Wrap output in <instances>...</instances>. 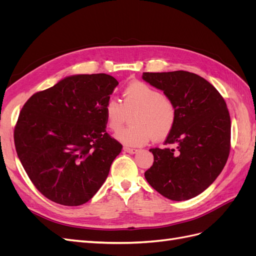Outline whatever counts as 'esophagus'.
<instances>
[{
	"instance_id": "esophagus-1",
	"label": "esophagus",
	"mask_w": 256,
	"mask_h": 256,
	"mask_svg": "<svg viewBox=\"0 0 256 256\" xmlns=\"http://www.w3.org/2000/svg\"><path fill=\"white\" fill-rule=\"evenodd\" d=\"M124 150H125L128 154H136V152H138V150L130 148V147H124Z\"/></svg>"
}]
</instances>
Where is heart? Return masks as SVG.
I'll use <instances>...</instances> for the list:
<instances>
[{
    "mask_svg": "<svg viewBox=\"0 0 256 256\" xmlns=\"http://www.w3.org/2000/svg\"><path fill=\"white\" fill-rule=\"evenodd\" d=\"M106 125L118 131L125 122L128 114L134 113V126L120 130L115 138L128 146H142L154 138H166L175 126L177 111L171 98L152 85L141 81L128 84L122 92V104L110 98L104 108Z\"/></svg>",
    "mask_w": 256,
    "mask_h": 256,
    "instance_id": "1",
    "label": "heart"
}]
</instances>
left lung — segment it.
Listing matches in <instances>:
<instances>
[{"instance_id":"8db88e82","label":"left lung","mask_w":256,"mask_h":256,"mask_svg":"<svg viewBox=\"0 0 256 256\" xmlns=\"http://www.w3.org/2000/svg\"><path fill=\"white\" fill-rule=\"evenodd\" d=\"M142 79L171 98L177 111L175 126L164 142L172 147L150 150L154 164L144 176L161 196L190 200L216 180L228 161L230 118L226 104L196 74L143 72Z\"/></svg>"}]
</instances>
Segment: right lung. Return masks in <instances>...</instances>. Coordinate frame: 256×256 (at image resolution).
<instances>
[{
  "instance_id": "1",
  "label": "right lung",
  "mask_w": 256,
  "mask_h": 256,
  "mask_svg": "<svg viewBox=\"0 0 256 256\" xmlns=\"http://www.w3.org/2000/svg\"><path fill=\"white\" fill-rule=\"evenodd\" d=\"M118 81L106 74H74L38 92L14 128L22 166L40 193L79 206L106 182L122 146L106 132L104 108Z\"/></svg>"
}]
</instances>
